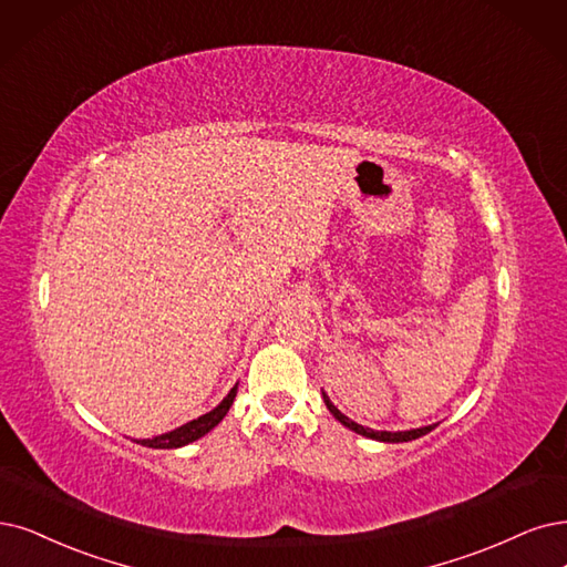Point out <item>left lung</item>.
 Listing matches in <instances>:
<instances>
[{
	"label": "left lung",
	"instance_id": "8db88e82",
	"mask_svg": "<svg viewBox=\"0 0 567 567\" xmlns=\"http://www.w3.org/2000/svg\"><path fill=\"white\" fill-rule=\"evenodd\" d=\"M322 396H324V404H327V409L333 413V417H337V421L341 423V425H346V427H350L352 432H358V434H362V436H369V439H375V442H388V444H400V442H411V439H417V436H423V434H427V432H432L436 425H427V427H417V430H406V432H379V430H369V427H362V425H358L354 421H350L348 415H343L337 406H333L331 402H329V396L322 392Z\"/></svg>",
	"mask_w": 567,
	"mask_h": 567
}]
</instances>
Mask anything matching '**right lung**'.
Returning <instances> with one entry per match:
<instances>
[{
  "label": "right lung",
  "mask_w": 567,
  "mask_h": 567,
  "mask_svg": "<svg viewBox=\"0 0 567 567\" xmlns=\"http://www.w3.org/2000/svg\"><path fill=\"white\" fill-rule=\"evenodd\" d=\"M236 392H238V385L230 388V392L224 396L219 406H215L209 413L196 417V421L186 423V425H182V427H177L173 432H165L161 436H154V439H137V444L146 446V449H179V446H186V444L196 442V439L205 436L209 430L217 427L224 421V415L228 413L230 404H234V400H236Z\"/></svg>",
  "instance_id": "obj_1"
}]
</instances>
